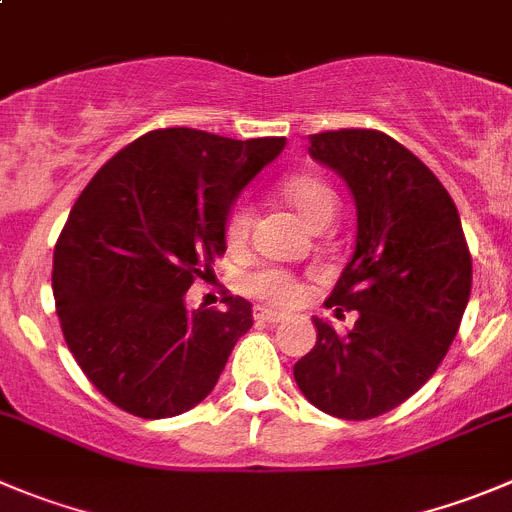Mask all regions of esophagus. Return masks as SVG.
<instances>
[{
    "label": "esophagus",
    "mask_w": 512,
    "mask_h": 512,
    "mask_svg": "<svg viewBox=\"0 0 512 512\" xmlns=\"http://www.w3.org/2000/svg\"><path fill=\"white\" fill-rule=\"evenodd\" d=\"M253 319H256V324H279V321H284V314H279V311H271V309H256L253 311Z\"/></svg>",
    "instance_id": "obj_1"
}]
</instances>
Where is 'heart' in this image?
<instances>
[{
    "mask_svg": "<svg viewBox=\"0 0 512 512\" xmlns=\"http://www.w3.org/2000/svg\"><path fill=\"white\" fill-rule=\"evenodd\" d=\"M284 196L311 228L324 221H332L334 213H337V198H334L332 188L321 180L309 178V175H294V178L284 180ZM248 226H251V208L246 203H238L228 216V241L241 243L246 238ZM243 286L256 299H264L276 306L296 304L304 294L299 279L291 271L279 269V266H264V269L251 271Z\"/></svg>",
    "mask_w": 512,
    "mask_h": 512,
    "instance_id": "heart-1",
    "label": "heart"
}]
</instances>
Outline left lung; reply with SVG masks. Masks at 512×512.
Instances as JSON below:
<instances>
[{"label":"left lung","mask_w":512,"mask_h":512,"mask_svg":"<svg viewBox=\"0 0 512 512\" xmlns=\"http://www.w3.org/2000/svg\"><path fill=\"white\" fill-rule=\"evenodd\" d=\"M309 155L347 183L357 241L326 306L359 311L347 334L314 316L316 344L294 364L301 394L339 420H372L440 367L470 301L460 213L430 168L379 130L309 135Z\"/></svg>","instance_id":"obj_1"}]
</instances>
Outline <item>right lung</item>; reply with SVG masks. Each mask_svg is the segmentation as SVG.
<instances>
[{
	"instance_id": "obj_1",
	"label": "right lung",
	"mask_w": 512,
	"mask_h": 512,
	"mask_svg": "<svg viewBox=\"0 0 512 512\" xmlns=\"http://www.w3.org/2000/svg\"><path fill=\"white\" fill-rule=\"evenodd\" d=\"M286 138L233 140L191 128L150 130L107 160L60 233L57 316L72 357L115 407L165 420L213 392L251 304L188 309L186 291L226 251L243 188Z\"/></svg>"
}]
</instances>
